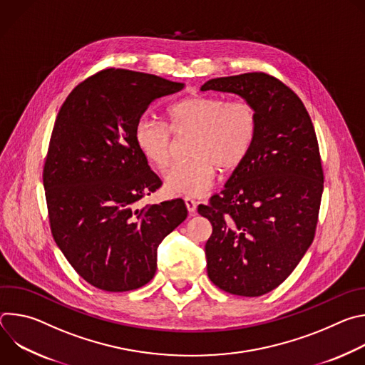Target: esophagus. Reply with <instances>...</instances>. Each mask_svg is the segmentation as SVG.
Segmentation results:
<instances>
[{"label":"esophagus","mask_w":365,"mask_h":365,"mask_svg":"<svg viewBox=\"0 0 365 365\" xmlns=\"http://www.w3.org/2000/svg\"><path fill=\"white\" fill-rule=\"evenodd\" d=\"M185 205H186V207H187L189 214H195V212H196V202H195V199L186 196V197H185Z\"/></svg>","instance_id":"34e87169"}]
</instances>
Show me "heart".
<instances>
[{
  "instance_id": "heart-1",
  "label": "heart",
  "mask_w": 365,
  "mask_h": 365,
  "mask_svg": "<svg viewBox=\"0 0 365 365\" xmlns=\"http://www.w3.org/2000/svg\"><path fill=\"white\" fill-rule=\"evenodd\" d=\"M169 128L141 117L134 125V141L143 158L155 169L166 170L173 158V134L192 135L187 160L176 163L165 179V189L173 196H199L210 189L217 169L222 173L242 165L254 144L258 121L247 102H228L215 95L186 96L168 113Z\"/></svg>"
}]
</instances>
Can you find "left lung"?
<instances>
[{
	"label": "left lung",
	"mask_w": 365,
	"mask_h": 365,
	"mask_svg": "<svg viewBox=\"0 0 365 365\" xmlns=\"http://www.w3.org/2000/svg\"><path fill=\"white\" fill-rule=\"evenodd\" d=\"M210 89L241 96L258 128L224 190L197 207L212 224L207 276L227 293L262 296L289 277L315 237L324 192L315 128L300 98L270 75L215 78L200 88Z\"/></svg>",
	"instance_id": "left-lung-1"
}]
</instances>
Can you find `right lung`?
<instances>
[{"instance_id":"right-lung-1","label":"right lung","mask_w":365,"mask_h":365,"mask_svg":"<svg viewBox=\"0 0 365 365\" xmlns=\"http://www.w3.org/2000/svg\"><path fill=\"white\" fill-rule=\"evenodd\" d=\"M180 82L106 69L79 83L55 121L43 170L53 238L76 273L106 292L148 283L160 242L186 217L182 199L137 203L162 186L134 141L150 103Z\"/></svg>"}]
</instances>
